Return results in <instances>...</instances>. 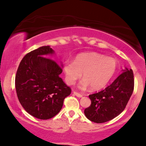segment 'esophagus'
Returning <instances> with one entry per match:
<instances>
[{
    "mask_svg": "<svg viewBox=\"0 0 146 146\" xmlns=\"http://www.w3.org/2000/svg\"><path fill=\"white\" fill-rule=\"evenodd\" d=\"M73 94H74L75 95H76V96L78 97V98H82V96H83L81 93H78V92H77V91H73Z\"/></svg>",
    "mask_w": 146,
    "mask_h": 146,
    "instance_id": "esophagus-1",
    "label": "esophagus"
}]
</instances>
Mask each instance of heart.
Here are the masks:
<instances>
[{"mask_svg": "<svg viewBox=\"0 0 146 146\" xmlns=\"http://www.w3.org/2000/svg\"><path fill=\"white\" fill-rule=\"evenodd\" d=\"M117 62L111 57H106L98 53H81L74 62H66L64 66L66 83L73 85L82 77L84 80L80 86L99 90L107 84L116 72Z\"/></svg>", "mask_w": 146, "mask_h": 146, "instance_id": "1", "label": "heart"}]
</instances>
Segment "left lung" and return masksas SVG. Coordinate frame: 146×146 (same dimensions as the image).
I'll use <instances>...</instances> for the list:
<instances>
[{
	"label": "left lung",
	"mask_w": 146,
	"mask_h": 146,
	"mask_svg": "<svg viewBox=\"0 0 146 146\" xmlns=\"http://www.w3.org/2000/svg\"><path fill=\"white\" fill-rule=\"evenodd\" d=\"M135 81L132 69H125L105 89L89 95L91 104L84 110L88 119L95 123L108 121L125 109L134 90Z\"/></svg>",
	"instance_id": "left-lung-1"
}]
</instances>
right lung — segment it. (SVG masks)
Returning a JSON list of instances; mask_svg holds the SVG:
<instances>
[{"instance_id":"right-lung-1","label":"right lung","mask_w":146,"mask_h":146,"mask_svg":"<svg viewBox=\"0 0 146 146\" xmlns=\"http://www.w3.org/2000/svg\"><path fill=\"white\" fill-rule=\"evenodd\" d=\"M53 50L44 46L25 55L15 78L16 94L28 113L40 119H48L62 109L64 100L71 93L60 74L62 68L56 60L44 57Z\"/></svg>"}]
</instances>
